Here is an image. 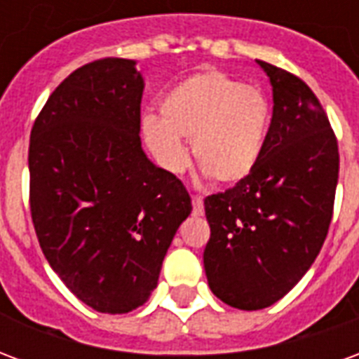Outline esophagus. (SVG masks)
Listing matches in <instances>:
<instances>
[{
  "mask_svg": "<svg viewBox=\"0 0 359 359\" xmlns=\"http://www.w3.org/2000/svg\"><path fill=\"white\" fill-rule=\"evenodd\" d=\"M192 205H194V215H203V200L200 198V196H192Z\"/></svg>",
  "mask_w": 359,
  "mask_h": 359,
  "instance_id": "34e87169",
  "label": "esophagus"
}]
</instances>
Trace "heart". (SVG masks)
<instances>
[{"instance_id":"obj_1","label":"heart","mask_w":359,"mask_h":359,"mask_svg":"<svg viewBox=\"0 0 359 359\" xmlns=\"http://www.w3.org/2000/svg\"><path fill=\"white\" fill-rule=\"evenodd\" d=\"M271 111L265 95L221 71L188 76L165 94L161 117L142 118V138L157 165L180 172L192 156L202 175L234 184L256 169L269 133Z\"/></svg>"}]
</instances>
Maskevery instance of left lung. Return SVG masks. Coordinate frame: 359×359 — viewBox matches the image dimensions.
Instances as JSON below:
<instances>
[{
  "mask_svg": "<svg viewBox=\"0 0 359 359\" xmlns=\"http://www.w3.org/2000/svg\"><path fill=\"white\" fill-rule=\"evenodd\" d=\"M269 76L273 117L256 169L203 200L211 236L203 267L226 306L264 309L298 285L323 246L339 182V146L309 86L257 61Z\"/></svg>",
  "mask_w": 359,
  "mask_h": 359,
  "instance_id": "1",
  "label": "left lung"
}]
</instances>
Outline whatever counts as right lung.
I'll return each mask as SVG.
<instances>
[{
  "label": "right lung",
  "instance_id": "add662e5",
  "mask_svg": "<svg viewBox=\"0 0 359 359\" xmlns=\"http://www.w3.org/2000/svg\"><path fill=\"white\" fill-rule=\"evenodd\" d=\"M144 79L107 57L59 84L30 133V211L43 256L102 313H128L157 286L192 200L140 140Z\"/></svg>",
  "mask_w": 359,
  "mask_h": 359
}]
</instances>
